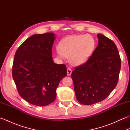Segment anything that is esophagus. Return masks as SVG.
<instances>
[{
    "mask_svg": "<svg viewBox=\"0 0 130 130\" xmlns=\"http://www.w3.org/2000/svg\"><path fill=\"white\" fill-rule=\"evenodd\" d=\"M71 73H72V70H71V69L70 68H68L67 69V75L68 76L70 75L71 74Z\"/></svg>",
    "mask_w": 130,
    "mask_h": 130,
    "instance_id": "obj_1",
    "label": "esophagus"
}]
</instances>
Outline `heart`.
Returning <instances> with one entry per match:
<instances>
[{"label":"heart","instance_id":"heart-1","mask_svg":"<svg viewBox=\"0 0 130 130\" xmlns=\"http://www.w3.org/2000/svg\"><path fill=\"white\" fill-rule=\"evenodd\" d=\"M95 46V41L92 36L78 35L65 38L60 43V47H57L56 50L60 57H70L71 63L79 65L89 59Z\"/></svg>","mask_w":130,"mask_h":130}]
</instances>
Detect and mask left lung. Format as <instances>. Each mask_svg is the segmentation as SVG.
<instances>
[{
	"label": "left lung",
	"mask_w": 130,
	"mask_h": 130,
	"mask_svg": "<svg viewBox=\"0 0 130 130\" xmlns=\"http://www.w3.org/2000/svg\"><path fill=\"white\" fill-rule=\"evenodd\" d=\"M98 45L89 59L71 74L77 100L82 104L101 102L116 87L121 60L116 45L102 34Z\"/></svg>",
	"instance_id": "8db88e82"
}]
</instances>
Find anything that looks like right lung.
Segmentation results:
<instances>
[{
    "label": "right lung",
    "instance_id": "add662e5",
    "mask_svg": "<svg viewBox=\"0 0 130 130\" xmlns=\"http://www.w3.org/2000/svg\"><path fill=\"white\" fill-rule=\"evenodd\" d=\"M53 33L34 35L17 50L12 76L19 94L27 102L45 106L56 98L61 80L67 75V67L56 64L52 57Z\"/></svg>",
    "mask_w": 130,
    "mask_h": 130
}]
</instances>
